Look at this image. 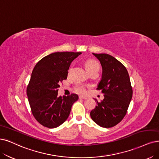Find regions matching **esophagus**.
Masks as SVG:
<instances>
[{
  "instance_id": "34e87169",
  "label": "esophagus",
  "mask_w": 159,
  "mask_h": 159,
  "mask_svg": "<svg viewBox=\"0 0 159 159\" xmlns=\"http://www.w3.org/2000/svg\"><path fill=\"white\" fill-rule=\"evenodd\" d=\"M79 99H87V98H86V97L82 96H79Z\"/></svg>"
}]
</instances>
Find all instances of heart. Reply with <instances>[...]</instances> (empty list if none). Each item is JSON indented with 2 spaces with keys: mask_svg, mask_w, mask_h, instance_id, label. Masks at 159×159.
Here are the masks:
<instances>
[{
  "mask_svg": "<svg viewBox=\"0 0 159 159\" xmlns=\"http://www.w3.org/2000/svg\"><path fill=\"white\" fill-rule=\"evenodd\" d=\"M85 67L86 68V69L88 70V71H90L92 70L95 69L98 67H99V64L98 62H96V61H93V60H89L86 62L85 63ZM70 69L71 68H70L69 71H70ZM75 91L79 93V94L81 95H84L86 93L87 91V86L84 85V84H77L75 87Z\"/></svg>",
  "mask_w": 159,
  "mask_h": 159,
  "instance_id": "heart-1",
  "label": "heart"
}]
</instances>
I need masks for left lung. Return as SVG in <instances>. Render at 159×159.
Listing matches in <instances>:
<instances>
[{
  "label": "left lung",
  "mask_w": 159,
  "mask_h": 159,
  "mask_svg": "<svg viewBox=\"0 0 159 159\" xmlns=\"http://www.w3.org/2000/svg\"><path fill=\"white\" fill-rule=\"evenodd\" d=\"M102 67V79L97 90L104 99L90 112L92 119L103 128L115 126L124 118L132 98V88L128 70L116 58L107 54H94Z\"/></svg>",
  "instance_id": "8db88e82"
}]
</instances>
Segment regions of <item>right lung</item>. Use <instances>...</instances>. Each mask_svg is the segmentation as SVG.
<instances>
[{
  "instance_id": "obj_1",
  "label": "right lung",
  "mask_w": 159,
  "mask_h": 159,
  "mask_svg": "<svg viewBox=\"0 0 159 159\" xmlns=\"http://www.w3.org/2000/svg\"><path fill=\"white\" fill-rule=\"evenodd\" d=\"M81 52H54L36 64L27 88V95L33 115L40 125L54 128L66 121L73 104L79 96L72 93L57 96L58 88L67 78L71 62Z\"/></svg>"
}]
</instances>
